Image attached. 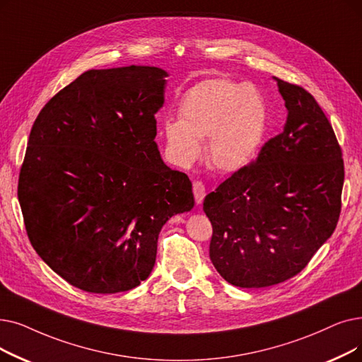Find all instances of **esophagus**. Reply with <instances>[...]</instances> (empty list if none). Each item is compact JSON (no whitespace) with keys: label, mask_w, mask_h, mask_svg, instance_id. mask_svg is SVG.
Wrapping results in <instances>:
<instances>
[{"label":"esophagus","mask_w":362,"mask_h":362,"mask_svg":"<svg viewBox=\"0 0 362 362\" xmlns=\"http://www.w3.org/2000/svg\"><path fill=\"white\" fill-rule=\"evenodd\" d=\"M194 197L197 204H202L204 197H206V186H204L202 182H194Z\"/></svg>","instance_id":"obj_1"}]
</instances>
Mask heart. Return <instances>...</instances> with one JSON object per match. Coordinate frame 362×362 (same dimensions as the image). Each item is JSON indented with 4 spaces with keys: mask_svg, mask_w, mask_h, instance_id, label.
<instances>
[{
    "mask_svg": "<svg viewBox=\"0 0 362 362\" xmlns=\"http://www.w3.org/2000/svg\"><path fill=\"white\" fill-rule=\"evenodd\" d=\"M180 119L163 125L167 148L177 164L187 167L202 152L222 173H235L255 158L268 127V111L260 93L225 78L206 80L187 91L179 106Z\"/></svg>",
    "mask_w": 362,
    "mask_h": 362,
    "instance_id": "b5f03b06",
    "label": "heart"
}]
</instances>
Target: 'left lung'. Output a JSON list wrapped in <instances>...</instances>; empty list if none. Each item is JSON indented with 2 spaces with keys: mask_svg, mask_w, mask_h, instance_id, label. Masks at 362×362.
I'll use <instances>...</instances> for the list:
<instances>
[{
  "mask_svg": "<svg viewBox=\"0 0 362 362\" xmlns=\"http://www.w3.org/2000/svg\"><path fill=\"white\" fill-rule=\"evenodd\" d=\"M274 80L286 100L284 130L202 206L214 268L241 288L297 275L332 237L341 209L344 167L332 124L310 93Z\"/></svg>",
  "mask_w": 362,
  "mask_h": 362,
  "instance_id": "8db88e82",
  "label": "left lung"
}]
</instances>
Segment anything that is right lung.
<instances>
[{"label": "right lung", "instance_id": "obj_1", "mask_svg": "<svg viewBox=\"0 0 362 362\" xmlns=\"http://www.w3.org/2000/svg\"><path fill=\"white\" fill-rule=\"evenodd\" d=\"M165 76L155 66L84 72L37 117L18 197L38 256L71 286L129 291L153 269L161 228L191 211L185 173L155 142Z\"/></svg>", "mask_w": 362, "mask_h": 362}]
</instances>
